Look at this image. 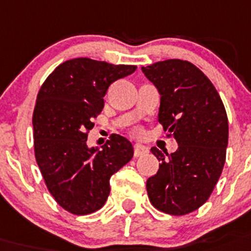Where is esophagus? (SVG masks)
Masks as SVG:
<instances>
[{"mask_svg": "<svg viewBox=\"0 0 251 251\" xmlns=\"http://www.w3.org/2000/svg\"><path fill=\"white\" fill-rule=\"evenodd\" d=\"M145 153H148V147H145V145L140 144V143H136L134 145V155L135 157H140V155L145 154Z\"/></svg>", "mask_w": 251, "mask_h": 251, "instance_id": "34e87169", "label": "esophagus"}]
</instances>
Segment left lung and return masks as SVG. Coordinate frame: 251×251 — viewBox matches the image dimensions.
<instances>
[{
	"label": "left lung",
	"instance_id": "obj_1",
	"mask_svg": "<svg viewBox=\"0 0 251 251\" xmlns=\"http://www.w3.org/2000/svg\"><path fill=\"white\" fill-rule=\"evenodd\" d=\"M142 71L161 94L158 121L178 144L171 154L151 149L161 165L147 180L149 201L163 213L184 216L208 201L222 174L226 109L212 81L189 61H159Z\"/></svg>",
	"mask_w": 251,
	"mask_h": 251
}]
</instances>
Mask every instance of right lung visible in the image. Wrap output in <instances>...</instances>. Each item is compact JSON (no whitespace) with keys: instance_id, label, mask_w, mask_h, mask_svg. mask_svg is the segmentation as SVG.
Wrapping results in <instances>:
<instances>
[{"instance_id":"obj_1","label":"right lung","mask_w":251,"mask_h":251,"mask_svg":"<svg viewBox=\"0 0 251 251\" xmlns=\"http://www.w3.org/2000/svg\"><path fill=\"white\" fill-rule=\"evenodd\" d=\"M135 70L134 65L73 58L56 67L38 92L35 159L50 195L70 213L100 209L109 195L111 176L134 155L132 144L121 135L111 136L102 151L89 148L86 138L102 112L108 86Z\"/></svg>"}]
</instances>
